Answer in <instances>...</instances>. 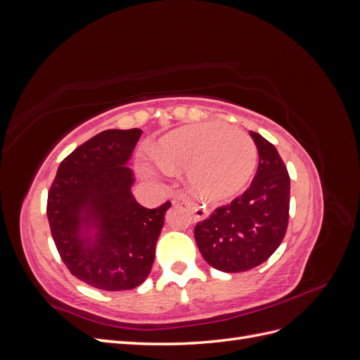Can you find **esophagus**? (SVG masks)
Segmentation results:
<instances>
[{
	"mask_svg": "<svg viewBox=\"0 0 360 360\" xmlns=\"http://www.w3.org/2000/svg\"><path fill=\"white\" fill-rule=\"evenodd\" d=\"M183 204L186 205L188 209L193 213L195 221H204V219H207V217H209V212H207L204 207H201L198 204H193L189 200H183Z\"/></svg>",
	"mask_w": 360,
	"mask_h": 360,
	"instance_id": "34e87169",
	"label": "esophagus"
}]
</instances>
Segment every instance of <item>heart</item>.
Wrapping results in <instances>:
<instances>
[{"label": "heart", "mask_w": 360, "mask_h": 360, "mask_svg": "<svg viewBox=\"0 0 360 360\" xmlns=\"http://www.w3.org/2000/svg\"><path fill=\"white\" fill-rule=\"evenodd\" d=\"M162 169L186 168L189 191L205 201H224L240 193L255 171L258 151L245 130L224 123H201L176 129L163 136L155 151ZM146 177L156 168L141 163Z\"/></svg>", "instance_id": "b5f03b06"}]
</instances>
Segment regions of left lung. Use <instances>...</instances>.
<instances>
[{"label": "left lung", "instance_id": "8db88e82", "mask_svg": "<svg viewBox=\"0 0 360 360\" xmlns=\"http://www.w3.org/2000/svg\"><path fill=\"white\" fill-rule=\"evenodd\" d=\"M258 150V169L249 189L216 209L195 226V242L212 267L238 274L254 269L275 252L285 236L290 210V176L278 150L259 134L249 132Z\"/></svg>", "mask_w": 360, "mask_h": 360}]
</instances>
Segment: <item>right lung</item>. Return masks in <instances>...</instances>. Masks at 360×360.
I'll return each instance as SVG.
<instances>
[{
	"label": "right lung",
	"mask_w": 360,
	"mask_h": 360,
	"mask_svg": "<svg viewBox=\"0 0 360 360\" xmlns=\"http://www.w3.org/2000/svg\"><path fill=\"white\" fill-rule=\"evenodd\" d=\"M141 129H110L64 159L48 193V221L63 263L90 287L122 291L143 284L171 202L146 209L130 168Z\"/></svg>",
	"instance_id": "obj_1"
}]
</instances>
